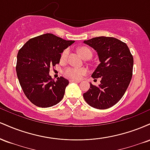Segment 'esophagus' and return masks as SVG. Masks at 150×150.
<instances>
[{
    "instance_id": "obj_1",
    "label": "esophagus",
    "mask_w": 150,
    "mask_h": 150,
    "mask_svg": "<svg viewBox=\"0 0 150 150\" xmlns=\"http://www.w3.org/2000/svg\"><path fill=\"white\" fill-rule=\"evenodd\" d=\"M70 82H75V83H80V80H70Z\"/></svg>"
}]
</instances>
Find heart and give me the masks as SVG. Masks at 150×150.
<instances>
[{
  "instance_id": "heart-1",
  "label": "heart",
  "mask_w": 150,
  "mask_h": 150,
  "mask_svg": "<svg viewBox=\"0 0 150 150\" xmlns=\"http://www.w3.org/2000/svg\"><path fill=\"white\" fill-rule=\"evenodd\" d=\"M79 52L84 58L87 57H92V51L87 47H80L79 49ZM69 54V49H66L63 51L61 53V58L62 60L66 59ZM65 76L70 77L72 79H75V80H80L84 75H86L87 73V70L85 68H78V67L75 66H69L67 67L63 71Z\"/></svg>"
}]
</instances>
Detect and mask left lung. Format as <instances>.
Masks as SVG:
<instances>
[{"label": "left lung", "mask_w": 150, "mask_h": 150, "mask_svg": "<svg viewBox=\"0 0 150 150\" xmlns=\"http://www.w3.org/2000/svg\"><path fill=\"white\" fill-rule=\"evenodd\" d=\"M84 44L97 52L100 63L92 77L101 79L98 87L90 83L84 99L93 108L106 109L124 95L132 78L133 57L127 44L116 38L94 37L84 41Z\"/></svg>", "instance_id": "left-lung-1"}]
</instances>
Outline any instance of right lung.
I'll use <instances>...</instances> for the list:
<instances>
[{"mask_svg": "<svg viewBox=\"0 0 150 150\" xmlns=\"http://www.w3.org/2000/svg\"><path fill=\"white\" fill-rule=\"evenodd\" d=\"M74 42L47 33L30 39L19 50L17 75L25 96L35 106L50 107L63 98L69 81L63 77L54 81L50 68L59 63L61 53Z\"/></svg>", "mask_w": 150, "mask_h": 150, "instance_id": "obj_1", "label": "right lung"}]
</instances>
